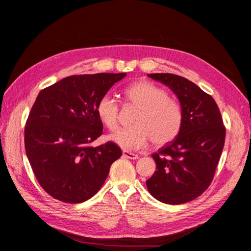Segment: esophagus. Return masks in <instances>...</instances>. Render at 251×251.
Segmentation results:
<instances>
[{
  "label": "esophagus",
  "instance_id": "34e87169",
  "mask_svg": "<svg viewBox=\"0 0 251 251\" xmlns=\"http://www.w3.org/2000/svg\"><path fill=\"white\" fill-rule=\"evenodd\" d=\"M123 156L125 158H127V159H133V160H135V159L138 158V155H136L134 153H131V151H123Z\"/></svg>",
  "mask_w": 251,
  "mask_h": 251
}]
</instances>
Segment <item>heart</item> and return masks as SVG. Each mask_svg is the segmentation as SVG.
<instances>
[{
    "label": "heart",
    "instance_id": "heart-1",
    "mask_svg": "<svg viewBox=\"0 0 251 251\" xmlns=\"http://www.w3.org/2000/svg\"><path fill=\"white\" fill-rule=\"evenodd\" d=\"M124 96L127 104L138 107L132 121L134 126L111 134V141L131 151L144 148L150 138L154 146L162 147L177 137L183 124V112L163 88L149 80H138L125 88ZM96 113L109 130L117 127L119 104L113 96L102 95L96 103Z\"/></svg>",
    "mask_w": 251,
    "mask_h": 251
}]
</instances>
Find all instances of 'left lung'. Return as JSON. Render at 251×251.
Here are the masks:
<instances>
[{"mask_svg":"<svg viewBox=\"0 0 251 251\" xmlns=\"http://www.w3.org/2000/svg\"><path fill=\"white\" fill-rule=\"evenodd\" d=\"M149 76L177 95L183 124L176 138L151 155L157 171L147 187L163 203H186L206 191L214 179L225 142L223 119L214 98L193 81L171 73Z\"/></svg>","mask_w":251,"mask_h":251,"instance_id":"1","label":"left lung"}]
</instances>
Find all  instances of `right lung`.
<instances>
[{"label":"right lung","instance_id":"right-lung-1","mask_svg":"<svg viewBox=\"0 0 251 251\" xmlns=\"http://www.w3.org/2000/svg\"><path fill=\"white\" fill-rule=\"evenodd\" d=\"M126 73L72 75L43 89L25 126V150L36 180L52 198L81 203L100 191L116 143L91 146L102 135L96 103Z\"/></svg>","mask_w":251,"mask_h":251}]
</instances>
